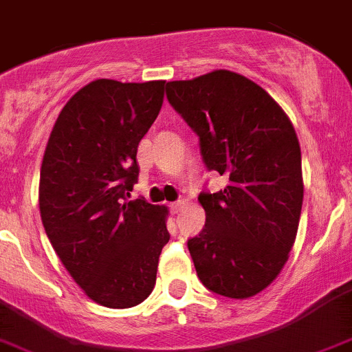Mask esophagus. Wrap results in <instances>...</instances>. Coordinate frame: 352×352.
<instances>
[{
  "mask_svg": "<svg viewBox=\"0 0 352 352\" xmlns=\"http://www.w3.org/2000/svg\"><path fill=\"white\" fill-rule=\"evenodd\" d=\"M183 208H185V202L183 201H176V202H173V204H169V209L173 214H178Z\"/></svg>",
  "mask_w": 352,
  "mask_h": 352,
  "instance_id": "esophagus-1",
  "label": "esophagus"
}]
</instances>
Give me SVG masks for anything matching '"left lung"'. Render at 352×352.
I'll use <instances>...</instances> for the list:
<instances>
[{
	"label": "left lung",
	"mask_w": 352,
	"mask_h": 352,
	"mask_svg": "<svg viewBox=\"0 0 352 352\" xmlns=\"http://www.w3.org/2000/svg\"><path fill=\"white\" fill-rule=\"evenodd\" d=\"M170 106L199 136L209 170L227 176L202 192L201 234L188 251L202 285L228 298H250L279 276L295 243L302 201L298 138L265 90L234 71L169 82Z\"/></svg>",
	"instance_id": "left-lung-1"
}]
</instances>
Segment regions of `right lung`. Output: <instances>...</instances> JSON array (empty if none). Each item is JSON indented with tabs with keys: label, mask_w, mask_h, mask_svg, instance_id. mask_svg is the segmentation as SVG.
Returning a JSON list of instances; mask_svg holds the SVG:
<instances>
[{
	"label": "right lung",
	"mask_w": 352,
	"mask_h": 352,
	"mask_svg": "<svg viewBox=\"0 0 352 352\" xmlns=\"http://www.w3.org/2000/svg\"><path fill=\"white\" fill-rule=\"evenodd\" d=\"M164 80H94L57 117L40 173L45 232L76 285L109 309L141 304L169 243L166 206L131 201L138 144L164 102Z\"/></svg>",
	"instance_id": "obj_1"
}]
</instances>
